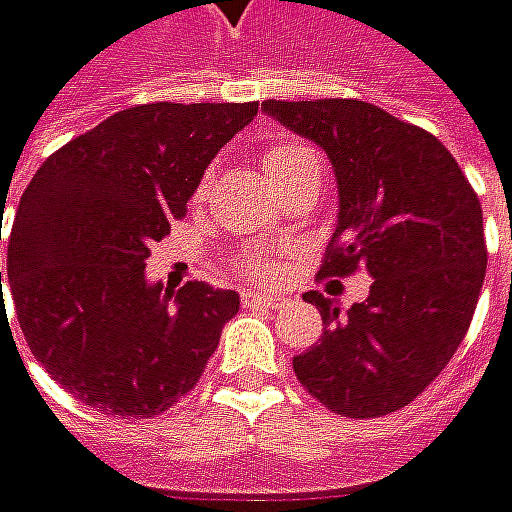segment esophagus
Segmentation results:
<instances>
[{"instance_id": "34e87169", "label": "esophagus", "mask_w": 512, "mask_h": 512, "mask_svg": "<svg viewBox=\"0 0 512 512\" xmlns=\"http://www.w3.org/2000/svg\"><path fill=\"white\" fill-rule=\"evenodd\" d=\"M244 306H265V309H282L288 303V297L279 294H262V291H244L241 294Z\"/></svg>"}]
</instances>
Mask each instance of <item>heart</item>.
Listing matches in <instances>:
<instances>
[{
    "instance_id": "obj_1",
    "label": "heart",
    "mask_w": 512,
    "mask_h": 512,
    "mask_svg": "<svg viewBox=\"0 0 512 512\" xmlns=\"http://www.w3.org/2000/svg\"><path fill=\"white\" fill-rule=\"evenodd\" d=\"M306 160H317V154H314L311 148H306V145H271V148L262 154V171H265V177L274 183L276 177H282L285 171L297 168V165L306 163ZM203 195H206V180L198 186L195 201H203ZM238 265H241V271L247 276H268L274 271L271 262L256 259V256H244Z\"/></svg>"
}]
</instances>
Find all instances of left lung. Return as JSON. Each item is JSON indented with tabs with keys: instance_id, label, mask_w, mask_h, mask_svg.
I'll return each mask as SVG.
<instances>
[{
	"instance_id": "1",
	"label": "left lung",
	"mask_w": 512,
	"mask_h": 512,
	"mask_svg": "<svg viewBox=\"0 0 512 512\" xmlns=\"http://www.w3.org/2000/svg\"><path fill=\"white\" fill-rule=\"evenodd\" d=\"M262 110L335 168L341 206L317 276H373L347 314L317 291L303 297L326 329L294 373L335 414L399 411L443 373L472 323L487 271L478 195L437 136L376 104L271 98Z\"/></svg>"
}]
</instances>
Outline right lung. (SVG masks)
<instances>
[{
	"mask_svg": "<svg viewBox=\"0 0 512 512\" xmlns=\"http://www.w3.org/2000/svg\"><path fill=\"white\" fill-rule=\"evenodd\" d=\"M256 113V101L128 107L31 177L8 238V291L34 358L75 399L154 417L198 384L238 294L151 285L145 259Z\"/></svg>",
	"mask_w": 512,
	"mask_h": 512,
	"instance_id": "1",
	"label": "right lung"
}]
</instances>
